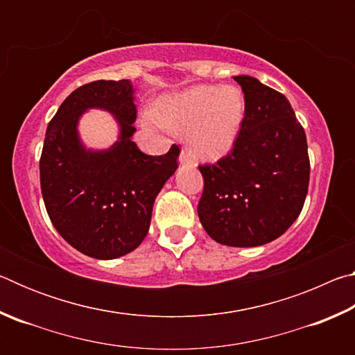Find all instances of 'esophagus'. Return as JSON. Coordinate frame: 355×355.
Returning <instances> with one entry per match:
<instances>
[{
    "instance_id": "obj_1",
    "label": "esophagus",
    "mask_w": 355,
    "mask_h": 355,
    "mask_svg": "<svg viewBox=\"0 0 355 355\" xmlns=\"http://www.w3.org/2000/svg\"><path fill=\"white\" fill-rule=\"evenodd\" d=\"M178 161H180V164H189V166H192V167L196 166L194 161L191 159V155H189L188 152H186V150H182V152H180Z\"/></svg>"
}]
</instances>
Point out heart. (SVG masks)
<instances>
[{"label": "heart", "mask_w": 355, "mask_h": 355, "mask_svg": "<svg viewBox=\"0 0 355 355\" xmlns=\"http://www.w3.org/2000/svg\"><path fill=\"white\" fill-rule=\"evenodd\" d=\"M158 112L147 111L142 125L152 130L186 131L191 152L207 161H218L232 152L243 127L244 94L225 84H199L159 100Z\"/></svg>", "instance_id": "1"}]
</instances>
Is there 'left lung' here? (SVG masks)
<instances>
[{"instance_id":"8db88e82","label":"left lung","mask_w":355,"mask_h":355,"mask_svg":"<svg viewBox=\"0 0 355 355\" xmlns=\"http://www.w3.org/2000/svg\"><path fill=\"white\" fill-rule=\"evenodd\" d=\"M233 80L244 92L243 127L230 153L199 166L205 186L197 213L216 243L257 248L284 235L302 211L307 137L284 94L254 76Z\"/></svg>"}]
</instances>
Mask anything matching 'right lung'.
<instances>
[{"mask_svg": "<svg viewBox=\"0 0 355 355\" xmlns=\"http://www.w3.org/2000/svg\"><path fill=\"white\" fill-rule=\"evenodd\" d=\"M89 109L110 112L119 127L111 148L83 146L77 125ZM131 81H94L78 87L48 123L40 156V188L53 225L71 248L97 260L130 254L147 236L153 203L177 171L180 150L142 153Z\"/></svg>", "mask_w": 355, "mask_h": 355, "instance_id": "obj_1", "label": "right lung"}]
</instances>
